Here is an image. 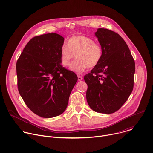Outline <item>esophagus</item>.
<instances>
[{"instance_id":"esophagus-1","label":"esophagus","mask_w":153,"mask_h":153,"mask_svg":"<svg viewBox=\"0 0 153 153\" xmlns=\"http://www.w3.org/2000/svg\"><path fill=\"white\" fill-rule=\"evenodd\" d=\"M77 77H78V80H79V81H80V80H82L83 79L82 76H81L80 75H79Z\"/></svg>"}]
</instances>
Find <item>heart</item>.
Segmentation results:
<instances>
[{"mask_svg":"<svg viewBox=\"0 0 153 153\" xmlns=\"http://www.w3.org/2000/svg\"><path fill=\"white\" fill-rule=\"evenodd\" d=\"M103 56L102 47L88 37H71L68 44L63 43L60 50L61 63L63 67L70 66L71 60L77 59L71 65L70 70L76 73H83L88 67L94 68L100 62Z\"/></svg>","mask_w":153,"mask_h":153,"instance_id":"1","label":"heart"}]
</instances>
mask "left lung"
Masks as SVG:
<instances>
[{
  "mask_svg": "<svg viewBox=\"0 0 153 153\" xmlns=\"http://www.w3.org/2000/svg\"><path fill=\"white\" fill-rule=\"evenodd\" d=\"M95 35L103 56L99 65L84 76L88 85L86 100L93 111L111 114L119 110L132 93L135 62L119 34L99 28Z\"/></svg>",
  "mask_w": 153,
  "mask_h": 153,
  "instance_id": "1",
  "label": "left lung"
}]
</instances>
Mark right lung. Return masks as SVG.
<instances>
[{
    "label": "right lung",
    "instance_id": "add662e5",
    "mask_svg": "<svg viewBox=\"0 0 153 153\" xmlns=\"http://www.w3.org/2000/svg\"><path fill=\"white\" fill-rule=\"evenodd\" d=\"M63 42L64 38L54 33L35 36L16 63L19 92L30 110L42 117L65 111L77 81V75L61 65Z\"/></svg>",
    "mask_w": 153,
    "mask_h": 153
}]
</instances>
